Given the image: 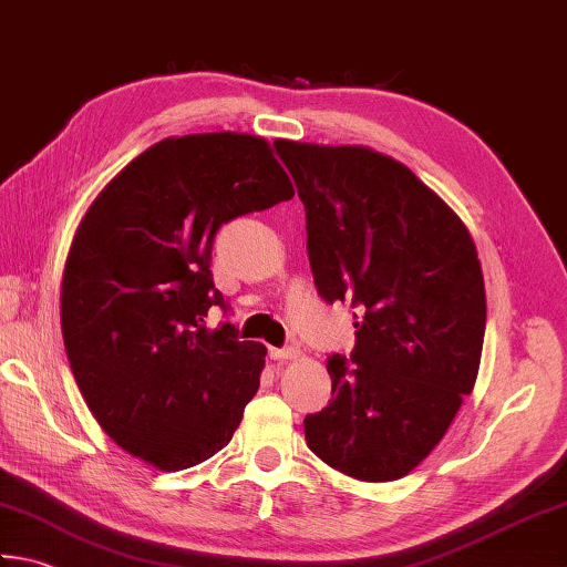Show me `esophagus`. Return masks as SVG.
Segmentation results:
<instances>
[{
  "mask_svg": "<svg viewBox=\"0 0 567 567\" xmlns=\"http://www.w3.org/2000/svg\"><path fill=\"white\" fill-rule=\"evenodd\" d=\"M269 358L271 360H296L301 358V350L298 348H269Z\"/></svg>",
  "mask_w": 567,
  "mask_h": 567,
  "instance_id": "34e87169",
  "label": "esophagus"
}]
</instances>
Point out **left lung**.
<instances>
[{"mask_svg": "<svg viewBox=\"0 0 567 567\" xmlns=\"http://www.w3.org/2000/svg\"><path fill=\"white\" fill-rule=\"evenodd\" d=\"M274 145L306 207L318 293L361 313L350 358H328L333 400L303 420L306 442L352 478L394 482L474 390L486 330L476 244L398 159L362 145Z\"/></svg>", "mask_w": 567, "mask_h": 567, "instance_id": "1", "label": "left lung"}]
</instances>
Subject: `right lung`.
Segmentation results:
<instances>
[{
	"label": "right lung",
	"mask_w": 567,
	"mask_h": 567,
	"mask_svg": "<svg viewBox=\"0 0 567 567\" xmlns=\"http://www.w3.org/2000/svg\"><path fill=\"white\" fill-rule=\"evenodd\" d=\"M293 197L247 133L165 137L91 202L61 281V333L95 422L163 472L215 456L259 390L266 346L209 330L227 308L209 271L224 221Z\"/></svg>",
	"instance_id": "obj_1"
}]
</instances>
